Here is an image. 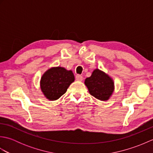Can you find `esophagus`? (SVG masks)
Segmentation results:
<instances>
[{"instance_id": "obj_1", "label": "esophagus", "mask_w": 153, "mask_h": 153, "mask_svg": "<svg viewBox=\"0 0 153 153\" xmlns=\"http://www.w3.org/2000/svg\"><path fill=\"white\" fill-rule=\"evenodd\" d=\"M76 79L77 81H79V82H82L83 80V77L82 76H80V75H77L76 76Z\"/></svg>"}]
</instances>
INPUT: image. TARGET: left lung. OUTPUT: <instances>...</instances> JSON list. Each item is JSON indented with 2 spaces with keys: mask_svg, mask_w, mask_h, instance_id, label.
<instances>
[{
  "mask_svg": "<svg viewBox=\"0 0 153 153\" xmlns=\"http://www.w3.org/2000/svg\"><path fill=\"white\" fill-rule=\"evenodd\" d=\"M85 85L91 95L102 101L108 100L114 91V82L112 77L97 68L85 79Z\"/></svg>",
  "mask_w": 153,
  "mask_h": 153,
  "instance_id": "8db88e82",
  "label": "left lung"
}]
</instances>
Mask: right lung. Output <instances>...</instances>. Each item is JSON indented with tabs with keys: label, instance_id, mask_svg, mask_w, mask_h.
<instances>
[{
	"label": "right lung",
	"instance_id": "1",
	"mask_svg": "<svg viewBox=\"0 0 153 153\" xmlns=\"http://www.w3.org/2000/svg\"><path fill=\"white\" fill-rule=\"evenodd\" d=\"M75 80L71 70L63 67H53L47 70L40 81L41 91L48 100H56L66 92Z\"/></svg>",
	"mask_w": 153,
	"mask_h": 153
}]
</instances>
